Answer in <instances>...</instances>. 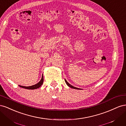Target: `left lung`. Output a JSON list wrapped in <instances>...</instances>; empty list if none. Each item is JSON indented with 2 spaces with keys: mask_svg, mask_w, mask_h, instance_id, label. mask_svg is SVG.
I'll return each instance as SVG.
<instances>
[{
  "mask_svg": "<svg viewBox=\"0 0 126 126\" xmlns=\"http://www.w3.org/2000/svg\"><path fill=\"white\" fill-rule=\"evenodd\" d=\"M64 80H65V82H66V84L67 85V86H68V87H69L71 88L75 89H78V90H81V89H80V88H76V87H75L72 86V85H71L70 84V83H68V82H67V81L66 80V79H64Z\"/></svg>",
  "mask_w": 126,
  "mask_h": 126,
  "instance_id": "left-lung-1",
  "label": "left lung"
}]
</instances>
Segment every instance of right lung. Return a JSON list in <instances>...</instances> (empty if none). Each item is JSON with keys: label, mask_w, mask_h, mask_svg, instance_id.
<instances>
[{"label": "right lung", "mask_w": 126, "mask_h": 126, "mask_svg": "<svg viewBox=\"0 0 126 126\" xmlns=\"http://www.w3.org/2000/svg\"><path fill=\"white\" fill-rule=\"evenodd\" d=\"M44 82V77H43V75L42 76V77L41 79L40 80V81L39 82H38L36 84L31 86H28V87H26V86H20V85H19V87H21V88H25L27 89H37L39 88L42 85H43Z\"/></svg>", "instance_id": "right-lung-1"}]
</instances>
